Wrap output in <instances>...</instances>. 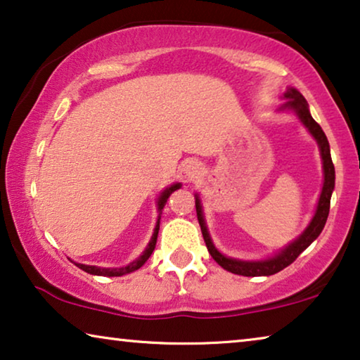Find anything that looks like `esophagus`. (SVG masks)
Masks as SVG:
<instances>
[{
  "label": "esophagus",
  "instance_id": "esophagus-1",
  "mask_svg": "<svg viewBox=\"0 0 360 360\" xmlns=\"http://www.w3.org/2000/svg\"><path fill=\"white\" fill-rule=\"evenodd\" d=\"M186 176H187V178H194V176L198 173V171H197V168H195V166H186Z\"/></svg>",
  "mask_w": 360,
  "mask_h": 360
}]
</instances>
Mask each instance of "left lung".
Returning <instances> with one entry per match:
<instances>
[{
    "label": "left lung",
    "instance_id": "left-lung-1",
    "mask_svg": "<svg viewBox=\"0 0 360 360\" xmlns=\"http://www.w3.org/2000/svg\"><path fill=\"white\" fill-rule=\"evenodd\" d=\"M284 98L288 101H284L281 105L280 111L284 110H292L296 115L299 116V120L302 121V124L309 129V132L312 134L315 141L319 143L320 148V155L321 160H323V174H325V181H323V187H321V194L319 198V205H317V212H315L312 221L307 226V229L299 236V238L286 245L280 254L271 257L268 260H260V262H244V260H236V259H229V257H224L223 254H219L214 248L210 234H208L205 219H203V213H202V205H200V198L195 195V210H197V218H198V224H200L202 229V236L203 240H205L207 249L210 252V255L213 257V260L217 264L224 268L226 271H231L234 275H243V276H270L275 275V273L281 271L283 268H286L288 265H291L297 257L302 254V252L309 248L310 244L314 243L315 239L319 238L321 229L325 228L326 218H328L330 213V200H331V194H333L335 189V165L331 162V155H330V143L328 139H326L325 132L321 131V127L317 121L310 116L309 111V105L302 94L297 92L296 89H288L286 94H284Z\"/></svg>",
    "mask_w": 360,
    "mask_h": 360
}]
</instances>
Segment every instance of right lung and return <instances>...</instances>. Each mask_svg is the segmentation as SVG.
Listing matches in <instances>:
<instances>
[{"instance_id": "obj_1", "label": "right lung", "mask_w": 360, "mask_h": 360, "mask_svg": "<svg viewBox=\"0 0 360 360\" xmlns=\"http://www.w3.org/2000/svg\"><path fill=\"white\" fill-rule=\"evenodd\" d=\"M179 187H181V184H173L171 187H168V189H165L162 192V195H160V198H158V212H160V214H162L163 207L166 205V202H168L169 195L173 194L176 189H179ZM158 229H160V217H158L157 226H155L153 236H152V239H150L147 249L143 250V254L139 257L137 260L131 262V264H129L127 266H121V268H100V266H92V265H82V264H76V265L80 268V270L87 271V273H90V275H98V276H122V275H127V273H131V271H136L143 264H146V262L148 260V257L152 255V252L155 249V244H157Z\"/></svg>"}]
</instances>
